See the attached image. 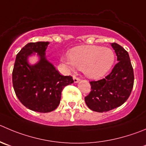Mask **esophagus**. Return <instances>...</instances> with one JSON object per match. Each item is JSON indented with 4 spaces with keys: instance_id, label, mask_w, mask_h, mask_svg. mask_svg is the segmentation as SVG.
Returning <instances> with one entry per match:
<instances>
[{
    "instance_id": "1",
    "label": "esophagus",
    "mask_w": 146,
    "mask_h": 146,
    "mask_svg": "<svg viewBox=\"0 0 146 146\" xmlns=\"http://www.w3.org/2000/svg\"><path fill=\"white\" fill-rule=\"evenodd\" d=\"M73 80H74V83H77V82H78L80 81V79H79L78 77H75V76H74V77H73Z\"/></svg>"
}]
</instances>
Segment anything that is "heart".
<instances>
[{"label": "heart", "instance_id": "b5f03b06", "mask_svg": "<svg viewBox=\"0 0 146 146\" xmlns=\"http://www.w3.org/2000/svg\"><path fill=\"white\" fill-rule=\"evenodd\" d=\"M62 62L69 69H82L89 78L103 77L111 69L115 62L112 49L98 46H82L72 48L69 56H63Z\"/></svg>", "mask_w": 146, "mask_h": 146}]
</instances>
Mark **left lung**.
<instances>
[{"label": "left lung", "mask_w": 146, "mask_h": 146, "mask_svg": "<svg viewBox=\"0 0 146 146\" xmlns=\"http://www.w3.org/2000/svg\"><path fill=\"white\" fill-rule=\"evenodd\" d=\"M111 46L118 62L105 78L90 82L91 92L84 98L87 107L95 112H108L121 106L133 87L134 73L127 51L116 43Z\"/></svg>", "instance_id": "1"}]
</instances>
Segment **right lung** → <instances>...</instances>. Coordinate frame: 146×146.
Wrapping results in <instances>:
<instances>
[{
  "label": "right lung",
  "mask_w": 146,
  "mask_h": 146,
  "mask_svg": "<svg viewBox=\"0 0 146 146\" xmlns=\"http://www.w3.org/2000/svg\"><path fill=\"white\" fill-rule=\"evenodd\" d=\"M49 42H31L21 48L16 55L12 81L16 96L20 102L33 111L49 112L60 103L62 90L72 84L71 76H62L45 56ZM35 53L40 61L34 65L27 58Z\"/></svg>",
  "instance_id": "1"
}]
</instances>
